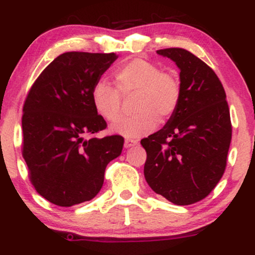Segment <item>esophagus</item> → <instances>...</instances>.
Here are the masks:
<instances>
[{"instance_id":"34e87169","label":"esophagus","mask_w":255,"mask_h":255,"mask_svg":"<svg viewBox=\"0 0 255 255\" xmlns=\"http://www.w3.org/2000/svg\"><path fill=\"white\" fill-rule=\"evenodd\" d=\"M137 145V140H134V139H126L125 140V147L126 148H129V147H133V146Z\"/></svg>"}]
</instances>
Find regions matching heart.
I'll return each instance as SVG.
<instances>
[{
  "instance_id": "obj_1",
  "label": "heart",
  "mask_w": 255,
  "mask_h": 255,
  "mask_svg": "<svg viewBox=\"0 0 255 255\" xmlns=\"http://www.w3.org/2000/svg\"><path fill=\"white\" fill-rule=\"evenodd\" d=\"M115 87L104 81L93 85V107L105 121L113 122L121 114L122 97L135 93L134 115L111 125L118 135L140 137L151 133L157 122L164 124L176 113L181 102V85L170 73L162 72L156 63L145 58H133L114 72Z\"/></svg>"
}]
</instances>
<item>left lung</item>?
<instances>
[{"instance_id": "8db88e82", "label": "left lung", "mask_w": 255, "mask_h": 255, "mask_svg": "<svg viewBox=\"0 0 255 255\" xmlns=\"http://www.w3.org/2000/svg\"><path fill=\"white\" fill-rule=\"evenodd\" d=\"M180 69L181 102L164 127L142 139L144 175L152 191L172 204L206 198L223 176L231 141L229 107L216 73L192 52L162 49Z\"/></svg>"}]
</instances>
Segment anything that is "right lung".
Wrapping results in <instances>:
<instances>
[{"instance_id":"add662e5","label":"right lung","mask_w":255,"mask_h":255,"mask_svg":"<svg viewBox=\"0 0 255 255\" xmlns=\"http://www.w3.org/2000/svg\"><path fill=\"white\" fill-rule=\"evenodd\" d=\"M118 57L114 52H64L40 73L26 97L22 157L36 191L57 206L95 198L107 165L121 154V135L92 136L107 122L91 98L93 85Z\"/></svg>"}]
</instances>
